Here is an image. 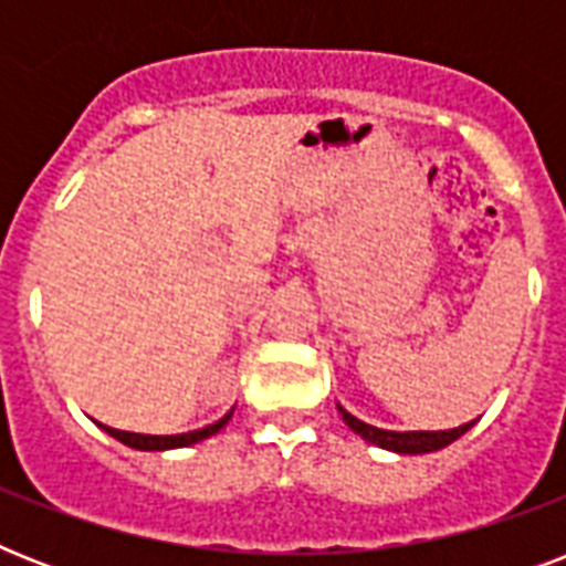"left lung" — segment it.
Returning a JSON list of instances; mask_svg holds the SVG:
<instances>
[{
  "mask_svg": "<svg viewBox=\"0 0 566 566\" xmlns=\"http://www.w3.org/2000/svg\"><path fill=\"white\" fill-rule=\"evenodd\" d=\"M337 411L344 417V422L349 429L364 438L373 447H381L387 452H399V455H422V452H438V449L449 447L452 440H458L464 431H470L475 426V420L464 422V426H455V429H440V431H390L378 429L370 422L358 420L355 413H349L344 405H337Z\"/></svg>",
  "mask_w": 566,
  "mask_h": 566,
  "instance_id": "obj_1",
  "label": "left lung"
}]
</instances>
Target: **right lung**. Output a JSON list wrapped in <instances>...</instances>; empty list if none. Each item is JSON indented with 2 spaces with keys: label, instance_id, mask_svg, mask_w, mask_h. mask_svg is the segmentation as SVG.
<instances>
[{
  "label": "right lung",
  "instance_id": "obj_1",
  "mask_svg": "<svg viewBox=\"0 0 566 566\" xmlns=\"http://www.w3.org/2000/svg\"><path fill=\"white\" fill-rule=\"evenodd\" d=\"M231 413H234V408H231L226 417H220L217 422H211V426H205V429H196V431H185V434H140V431L111 429V426H105V422H99V429H105L111 438H117L119 443H126V447H132V449H144V452H164V449L193 447V443H199V440L211 438V434H217V431H220L222 426L231 420Z\"/></svg>",
  "mask_w": 566,
  "mask_h": 566
}]
</instances>
